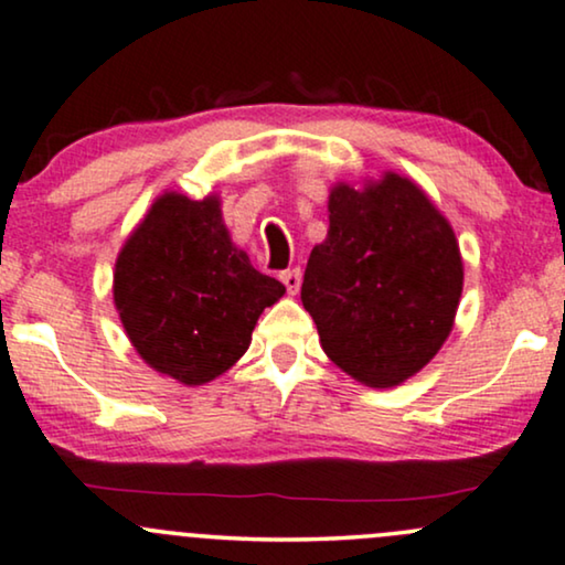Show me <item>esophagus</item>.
<instances>
[{
    "label": "esophagus",
    "instance_id": "1",
    "mask_svg": "<svg viewBox=\"0 0 565 565\" xmlns=\"http://www.w3.org/2000/svg\"><path fill=\"white\" fill-rule=\"evenodd\" d=\"M281 281H284V287H287L289 295H297L299 287H302V270H299V268H289V270H284V274H281Z\"/></svg>",
    "mask_w": 565,
    "mask_h": 565
}]
</instances>
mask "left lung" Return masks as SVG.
Wrapping results in <instances>:
<instances>
[{
    "label": "left lung",
    "instance_id": "obj_1",
    "mask_svg": "<svg viewBox=\"0 0 565 565\" xmlns=\"http://www.w3.org/2000/svg\"><path fill=\"white\" fill-rule=\"evenodd\" d=\"M461 287L451 224L412 180L388 171L365 188L331 190L302 305L347 375L391 388L419 373L451 333Z\"/></svg>",
    "mask_w": 565,
    "mask_h": 565
}]
</instances>
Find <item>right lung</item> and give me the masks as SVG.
Masks as SVG:
<instances>
[{"label": "right lung", "mask_w": 565, "mask_h": 565, "mask_svg": "<svg viewBox=\"0 0 565 565\" xmlns=\"http://www.w3.org/2000/svg\"><path fill=\"white\" fill-rule=\"evenodd\" d=\"M284 291L234 247L216 195L163 192L114 268V305L135 352L184 385L226 373Z\"/></svg>", "instance_id": "1"}]
</instances>
